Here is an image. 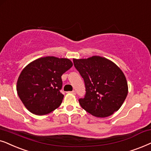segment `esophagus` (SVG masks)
Here are the masks:
<instances>
[{"instance_id": "obj_1", "label": "esophagus", "mask_w": 151, "mask_h": 151, "mask_svg": "<svg viewBox=\"0 0 151 151\" xmlns=\"http://www.w3.org/2000/svg\"><path fill=\"white\" fill-rule=\"evenodd\" d=\"M70 92V93H72V94H76V92L74 91V90H72V92Z\"/></svg>"}]
</instances>
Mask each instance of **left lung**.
I'll return each mask as SVG.
<instances>
[{
	"label": "left lung",
	"mask_w": 151,
	"mask_h": 151,
	"mask_svg": "<svg viewBox=\"0 0 151 151\" xmlns=\"http://www.w3.org/2000/svg\"><path fill=\"white\" fill-rule=\"evenodd\" d=\"M84 80L86 94L80 105L92 115L106 117L117 111L128 94V83L122 70L106 58L93 56L73 59Z\"/></svg>",
	"instance_id": "8db88e82"
}]
</instances>
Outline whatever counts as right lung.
<instances>
[{
    "label": "right lung",
    "instance_id": "obj_1",
    "mask_svg": "<svg viewBox=\"0 0 151 151\" xmlns=\"http://www.w3.org/2000/svg\"><path fill=\"white\" fill-rule=\"evenodd\" d=\"M68 59L45 57L36 59L22 70L17 81L20 99L32 113L44 115L59 108L63 99L61 76L72 67Z\"/></svg>",
    "mask_w": 151,
    "mask_h": 151
}]
</instances>
